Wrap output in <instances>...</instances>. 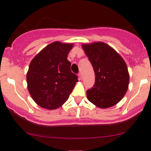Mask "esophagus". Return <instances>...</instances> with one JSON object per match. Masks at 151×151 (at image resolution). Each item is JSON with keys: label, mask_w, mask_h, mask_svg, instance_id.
<instances>
[{"label": "esophagus", "mask_w": 151, "mask_h": 151, "mask_svg": "<svg viewBox=\"0 0 151 151\" xmlns=\"http://www.w3.org/2000/svg\"><path fill=\"white\" fill-rule=\"evenodd\" d=\"M79 79H82V74H81V72L79 73Z\"/></svg>", "instance_id": "esophagus-1"}]
</instances>
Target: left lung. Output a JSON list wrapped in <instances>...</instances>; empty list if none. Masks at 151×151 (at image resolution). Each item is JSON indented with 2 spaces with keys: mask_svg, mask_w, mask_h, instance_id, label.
<instances>
[{
  "mask_svg": "<svg viewBox=\"0 0 151 151\" xmlns=\"http://www.w3.org/2000/svg\"><path fill=\"white\" fill-rule=\"evenodd\" d=\"M83 49L95 74L93 87L86 91L89 101L101 109L111 107L124 97L129 87V74L126 62L108 45L94 42Z\"/></svg>",
  "mask_w": 151,
  "mask_h": 151,
  "instance_id": "1",
  "label": "left lung"
}]
</instances>
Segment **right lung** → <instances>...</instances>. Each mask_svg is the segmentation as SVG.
<instances>
[{
  "instance_id": "add662e5",
  "label": "right lung",
  "mask_w": 151,
  "mask_h": 151,
  "mask_svg": "<svg viewBox=\"0 0 151 151\" xmlns=\"http://www.w3.org/2000/svg\"><path fill=\"white\" fill-rule=\"evenodd\" d=\"M72 47L73 44L54 42L31 61L27 73V89L40 106L55 109L68 99L78 81L67 60Z\"/></svg>"
}]
</instances>
